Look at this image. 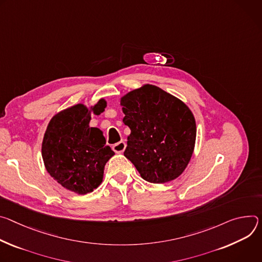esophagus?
I'll return each mask as SVG.
<instances>
[{"label":"esophagus","instance_id":"34e87169","mask_svg":"<svg viewBox=\"0 0 262 262\" xmlns=\"http://www.w3.org/2000/svg\"><path fill=\"white\" fill-rule=\"evenodd\" d=\"M126 147H127V144H126L125 141H120V142H118V143L113 144V146H112V150H113L115 153L120 154V153H123V152L125 151Z\"/></svg>","mask_w":262,"mask_h":262}]
</instances>
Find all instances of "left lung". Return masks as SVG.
<instances>
[{
  "label": "left lung",
  "instance_id": "1",
  "mask_svg": "<svg viewBox=\"0 0 262 262\" xmlns=\"http://www.w3.org/2000/svg\"><path fill=\"white\" fill-rule=\"evenodd\" d=\"M131 130L124 153L140 177L162 184L184 171L193 153L196 126L188 106L160 87L143 84L121 98Z\"/></svg>",
  "mask_w": 262,
  "mask_h": 262
}]
</instances>
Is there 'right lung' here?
I'll list each match as a JSON object with an SVG mask.
<instances>
[{
	"instance_id": "1",
	"label": "right lung",
	"mask_w": 262,
	"mask_h": 262,
	"mask_svg": "<svg viewBox=\"0 0 262 262\" xmlns=\"http://www.w3.org/2000/svg\"><path fill=\"white\" fill-rule=\"evenodd\" d=\"M107 102L94 106L80 103L56 113L48 124L41 155L47 171L62 187L78 194L98 188L107 161L114 155L106 146L103 131L91 127L92 113L99 115Z\"/></svg>"
}]
</instances>
